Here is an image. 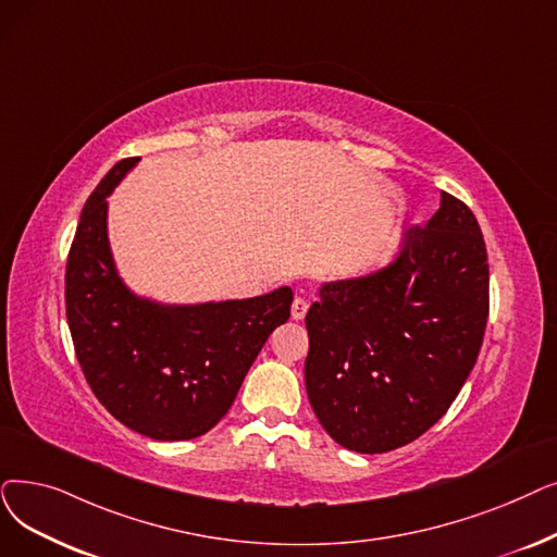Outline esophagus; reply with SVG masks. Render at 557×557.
<instances>
[{"instance_id":"34e87169","label":"esophagus","mask_w":557,"mask_h":557,"mask_svg":"<svg viewBox=\"0 0 557 557\" xmlns=\"http://www.w3.org/2000/svg\"><path fill=\"white\" fill-rule=\"evenodd\" d=\"M307 311H309V302H307L305 298H296L294 305H292V317H294V321H302V319L307 317Z\"/></svg>"}]
</instances>
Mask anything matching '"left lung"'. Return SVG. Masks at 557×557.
I'll use <instances>...</instances> for the list:
<instances>
[{"label":"left lung","mask_w":557,"mask_h":557,"mask_svg":"<svg viewBox=\"0 0 557 557\" xmlns=\"http://www.w3.org/2000/svg\"><path fill=\"white\" fill-rule=\"evenodd\" d=\"M490 313V263L473 211L442 193L384 269L327 282L305 319V386L321 425L348 450L414 442L462 389Z\"/></svg>","instance_id":"obj_1"}]
</instances>
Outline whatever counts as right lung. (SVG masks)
I'll list each match as a JSON object with an SVG mask.
<instances>
[{
    "label": "right lung",
    "mask_w": 557,
    "mask_h": 557,
    "mask_svg": "<svg viewBox=\"0 0 557 557\" xmlns=\"http://www.w3.org/2000/svg\"><path fill=\"white\" fill-rule=\"evenodd\" d=\"M138 157L117 161L84 205L65 265V313L79 367L109 414L159 442L196 440L219 423L294 292L161 305L120 280L107 234L109 193Z\"/></svg>",
    "instance_id": "1"
}]
</instances>
